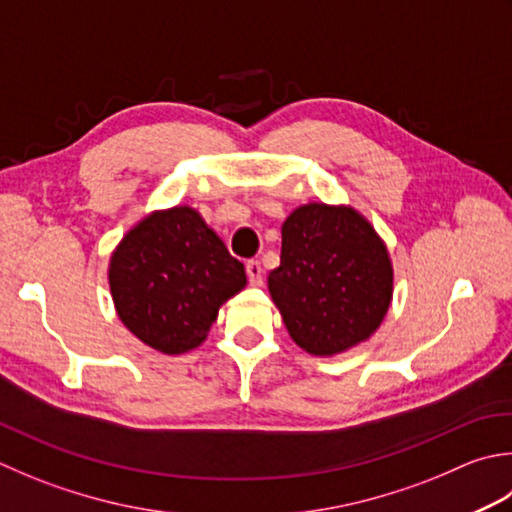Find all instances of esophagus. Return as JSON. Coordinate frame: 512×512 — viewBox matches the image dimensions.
Segmentation results:
<instances>
[{
    "instance_id": "1",
    "label": "esophagus",
    "mask_w": 512,
    "mask_h": 512,
    "mask_svg": "<svg viewBox=\"0 0 512 512\" xmlns=\"http://www.w3.org/2000/svg\"><path fill=\"white\" fill-rule=\"evenodd\" d=\"M246 275H248L250 286H262V282H264V268H262V264L255 262V259H250V262L246 264Z\"/></svg>"
}]
</instances>
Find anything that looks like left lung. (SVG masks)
Returning a JSON list of instances; mask_svg holds the SVG:
<instances>
[{"instance_id":"obj_1","label":"left lung","mask_w":512,"mask_h":512,"mask_svg":"<svg viewBox=\"0 0 512 512\" xmlns=\"http://www.w3.org/2000/svg\"><path fill=\"white\" fill-rule=\"evenodd\" d=\"M282 262L268 290L288 335L330 357L375 333L393 299V266L382 237L350 206L306 204L282 226Z\"/></svg>"}]
</instances>
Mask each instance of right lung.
I'll return each instance as SVG.
<instances>
[{"instance_id": "right-lung-1", "label": "right lung", "mask_w": 512, "mask_h": 512, "mask_svg": "<svg viewBox=\"0 0 512 512\" xmlns=\"http://www.w3.org/2000/svg\"><path fill=\"white\" fill-rule=\"evenodd\" d=\"M108 284L130 333L159 353L182 355L204 342L246 273L195 208L175 206L128 230L110 257Z\"/></svg>"}]
</instances>
